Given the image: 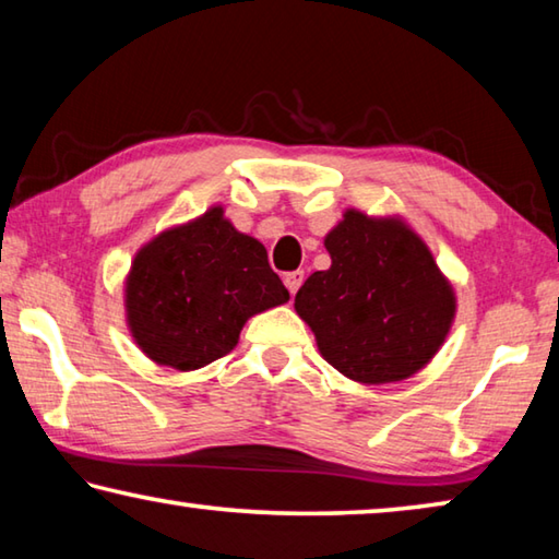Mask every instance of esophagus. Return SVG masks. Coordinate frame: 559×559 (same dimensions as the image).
Masks as SVG:
<instances>
[{
    "instance_id": "obj_1",
    "label": "esophagus",
    "mask_w": 559,
    "mask_h": 559,
    "mask_svg": "<svg viewBox=\"0 0 559 559\" xmlns=\"http://www.w3.org/2000/svg\"><path fill=\"white\" fill-rule=\"evenodd\" d=\"M283 283H286V288L290 290V296H296L298 288H300V283H302V271L286 273V276H283Z\"/></svg>"
}]
</instances>
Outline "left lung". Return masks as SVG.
<instances>
[{
  "label": "left lung",
  "mask_w": 559,
  "mask_h": 559,
  "mask_svg": "<svg viewBox=\"0 0 559 559\" xmlns=\"http://www.w3.org/2000/svg\"><path fill=\"white\" fill-rule=\"evenodd\" d=\"M330 269L296 293L320 355L362 384L402 382L431 362L456 318V293L402 216L347 210L328 231Z\"/></svg>",
  "instance_id": "8db88e82"
}]
</instances>
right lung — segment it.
<instances>
[{"label":"right lung","mask_w":559,"mask_h":559,"mask_svg":"<svg viewBox=\"0 0 559 559\" xmlns=\"http://www.w3.org/2000/svg\"><path fill=\"white\" fill-rule=\"evenodd\" d=\"M288 298L263 243L236 231L216 204L135 253L126 320L153 362L189 372L231 353L246 320Z\"/></svg>","instance_id":"1"}]
</instances>
